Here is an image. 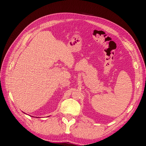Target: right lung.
I'll return each instance as SVG.
<instances>
[{
  "instance_id": "1",
  "label": "right lung",
  "mask_w": 146,
  "mask_h": 146,
  "mask_svg": "<svg viewBox=\"0 0 146 146\" xmlns=\"http://www.w3.org/2000/svg\"><path fill=\"white\" fill-rule=\"evenodd\" d=\"M48 117H49V116H48Z\"/></svg>"
}]
</instances>
